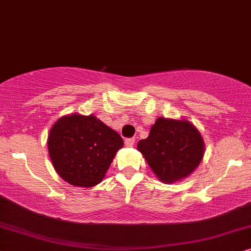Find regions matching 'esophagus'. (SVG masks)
I'll use <instances>...</instances> for the list:
<instances>
[{"instance_id":"obj_1","label":"esophagus","mask_w":251,"mask_h":251,"mask_svg":"<svg viewBox=\"0 0 251 251\" xmlns=\"http://www.w3.org/2000/svg\"><path fill=\"white\" fill-rule=\"evenodd\" d=\"M134 143H135L134 138H128V139L125 140V146L126 147H133V146H134Z\"/></svg>"}]
</instances>
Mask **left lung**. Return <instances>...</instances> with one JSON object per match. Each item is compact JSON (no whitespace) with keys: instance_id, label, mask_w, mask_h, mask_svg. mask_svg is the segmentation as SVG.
Returning a JSON list of instances; mask_svg holds the SVG:
<instances>
[{"instance_id":"left-lung-1","label":"left lung","mask_w":251,"mask_h":251,"mask_svg":"<svg viewBox=\"0 0 251 251\" xmlns=\"http://www.w3.org/2000/svg\"><path fill=\"white\" fill-rule=\"evenodd\" d=\"M138 150L160 181L186 178L203 158L204 143L195 126L187 120L158 118Z\"/></svg>"}]
</instances>
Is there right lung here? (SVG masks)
I'll return each instance as SVG.
<instances>
[{
	"mask_svg": "<svg viewBox=\"0 0 251 251\" xmlns=\"http://www.w3.org/2000/svg\"><path fill=\"white\" fill-rule=\"evenodd\" d=\"M124 141L94 116L71 115L53 124L48 136L52 165L73 186L93 187L104 178Z\"/></svg>",
	"mask_w": 251,
	"mask_h": 251,
	"instance_id": "right-lung-1",
	"label": "right lung"
}]
</instances>
